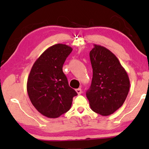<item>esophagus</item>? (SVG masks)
<instances>
[{
  "label": "esophagus",
  "instance_id": "34e87169",
  "mask_svg": "<svg viewBox=\"0 0 149 149\" xmlns=\"http://www.w3.org/2000/svg\"><path fill=\"white\" fill-rule=\"evenodd\" d=\"M76 92L78 93V95H80L82 93V89L81 88H78L76 90Z\"/></svg>",
  "mask_w": 149,
  "mask_h": 149
}]
</instances>
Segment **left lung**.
<instances>
[{
    "label": "left lung",
    "instance_id": "8db88e82",
    "mask_svg": "<svg viewBox=\"0 0 149 149\" xmlns=\"http://www.w3.org/2000/svg\"><path fill=\"white\" fill-rule=\"evenodd\" d=\"M90 52L93 77L86 92L91 109L109 116L121 107L130 90V79L115 55L97 44Z\"/></svg>",
    "mask_w": 149,
    "mask_h": 149
}]
</instances>
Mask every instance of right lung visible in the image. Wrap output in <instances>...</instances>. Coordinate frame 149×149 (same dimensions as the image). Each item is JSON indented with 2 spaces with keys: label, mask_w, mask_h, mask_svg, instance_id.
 <instances>
[{
  "label": "right lung",
  "mask_w": 149,
  "mask_h": 149,
  "mask_svg": "<svg viewBox=\"0 0 149 149\" xmlns=\"http://www.w3.org/2000/svg\"><path fill=\"white\" fill-rule=\"evenodd\" d=\"M71 47L57 44L46 49L34 63L29 75L27 90L33 105L49 118H58L71 107L77 95L69 86L63 65Z\"/></svg>",
  "instance_id": "add662e5"
}]
</instances>
